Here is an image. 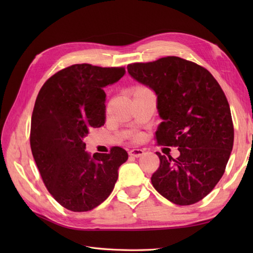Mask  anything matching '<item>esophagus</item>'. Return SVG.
<instances>
[{
	"label": "esophagus",
	"mask_w": 253,
	"mask_h": 253,
	"mask_svg": "<svg viewBox=\"0 0 253 253\" xmlns=\"http://www.w3.org/2000/svg\"><path fill=\"white\" fill-rule=\"evenodd\" d=\"M128 154H129V156L138 158V157H140V156H142L144 154V151L141 150V149H133V150H131V151L128 152Z\"/></svg>",
	"instance_id": "esophagus-1"
}]
</instances>
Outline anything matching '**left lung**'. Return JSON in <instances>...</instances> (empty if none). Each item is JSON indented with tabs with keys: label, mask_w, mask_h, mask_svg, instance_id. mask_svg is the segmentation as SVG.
I'll return each instance as SVG.
<instances>
[{
	"label": "left lung",
	"mask_w": 253,
	"mask_h": 253,
	"mask_svg": "<svg viewBox=\"0 0 253 253\" xmlns=\"http://www.w3.org/2000/svg\"><path fill=\"white\" fill-rule=\"evenodd\" d=\"M131 77L157 97L163 122L159 144L178 147L174 159L159 152L152 185L176 205L187 206L208 195L223 176L233 147L230 106L217 81L206 68L178 57L127 65Z\"/></svg>",
	"instance_id": "8db88e82"
}]
</instances>
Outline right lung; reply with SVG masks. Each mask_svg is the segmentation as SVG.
I'll list each match as a JSON object with an SVG mask.
<instances>
[{
	"label": "right lung",
	"instance_id": "right-lung-1",
	"mask_svg": "<svg viewBox=\"0 0 253 253\" xmlns=\"http://www.w3.org/2000/svg\"><path fill=\"white\" fill-rule=\"evenodd\" d=\"M124 67L75 64L43 84L32 116L30 148L41 177L64 208L84 212L103 203L118 179L127 153L119 147L109 154L85 151L88 127L105 122L103 88L119 81Z\"/></svg>",
	"mask_w": 253,
	"mask_h": 253
}]
</instances>
